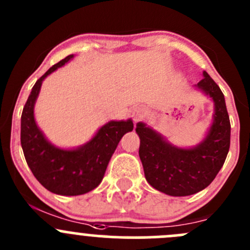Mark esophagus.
Returning <instances> with one entry per match:
<instances>
[{
  "instance_id": "1",
  "label": "esophagus",
  "mask_w": 250,
  "mask_h": 250,
  "mask_svg": "<svg viewBox=\"0 0 250 250\" xmlns=\"http://www.w3.org/2000/svg\"><path fill=\"white\" fill-rule=\"evenodd\" d=\"M145 112H146L145 107H144L143 105H138V106H135L132 111L133 120H134L135 122H139V121L143 120L144 116H145Z\"/></svg>"
}]
</instances>
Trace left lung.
<instances>
[{"label":"left lung","mask_w":250,"mask_h":250,"mask_svg":"<svg viewBox=\"0 0 250 250\" xmlns=\"http://www.w3.org/2000/svg\"><path fill=\"white\" fill-rule=\"evenodd\" d=\"M195 88L214 104L213 122L200 144L179 147L146 123H137L135 128L146 180L153 188L174 197L206 188L221 169L230 148L231 125L223 92L206 71Z\"/></svg>","instance_id":"1"}]
</instances>
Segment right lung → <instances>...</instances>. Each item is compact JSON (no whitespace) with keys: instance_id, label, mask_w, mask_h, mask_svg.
<instances>
[{"instance_id":"right-lung-1","label":"right lung","mask_w":250,"mask_h":250,"mask_svg":"<svg viewBox=\"0 0 250 250\" xmlns=\"http://www.w3.org/2000/svg\"><path fill=\"white\" fill-rule=\"evenodd\" d=\"M75 55H67L37 80L21 113L20 143L27 166L48 191L62 196H78L94 190L104 178L111 156L123 135L132 132L133 121H109L94 137L75 148H62L47 139L35 120V104L42 82Z\"/></svg>"}]
</instances>
